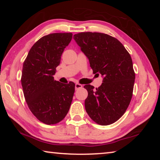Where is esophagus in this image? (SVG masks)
<instances>
[{"mask_svg": "<svg viewBox=\"0 0 160 160\" xmlns=\"http://www.w3.org/2000/svg\"><path fill=\"white\" fill-rule=\"evenodd\" d=\"M75 90H79V89L82 88V85H80L79 83H76L75 85Z\"/></svg>", "mask_w": 160, "mask_h": 160, "instance_id": "1", "label": "esophagus"}]
</instances>
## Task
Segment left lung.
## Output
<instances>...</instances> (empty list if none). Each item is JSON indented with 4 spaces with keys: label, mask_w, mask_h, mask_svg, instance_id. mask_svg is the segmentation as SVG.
Returning <instances> with one entry per match:
<instances>
[{
    "label": "left lung",
    "mask_w": 160,
    "mask_h": 160,
    "mask_svg": "<svg viewBox=\"0 0 160 160\" xmlns=\"http://www.w3.org/2000/svg\"><path fill=\"white\" fill-rule=\"evenodd\" d=\"M73 37L94 73L103 77L102 84L96 90L90 85L84 86L88 92L86 112L97 123L110 125L123 115L132 98L135 76L131 56L110 35L81 32Z\"/></svg>",
    "instance_id": "left-lung-1"
}]
</instances>
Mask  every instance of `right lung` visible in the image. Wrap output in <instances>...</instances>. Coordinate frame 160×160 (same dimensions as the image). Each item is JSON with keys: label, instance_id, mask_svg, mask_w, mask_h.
<instances>
[{"label": "right lung", "instance_id": "right-lung-1", "mask_svg": "<svg viewBox=\"0 0 160 160\" xmlns=\"http://www.w3.org/2000/svg\"><path fill=\"white\" fill-rule=\"evenodd\" d=\"M72 33H53L42 37L29 50L23 63L21 83L32 113L48 125L66 117L75 92V84L54 80L61 55Z\"/></svg>", "mask_w": 160, "mask_h": 160}]
</instances>
